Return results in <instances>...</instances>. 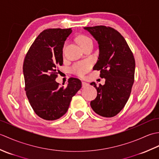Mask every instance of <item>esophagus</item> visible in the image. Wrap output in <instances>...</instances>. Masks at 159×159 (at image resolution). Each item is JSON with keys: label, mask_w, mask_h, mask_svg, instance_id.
Wrapping results in <instances>:
<instances>
[{"label": "esophagus", "mask_w": 159, "mask_h": 159, "mask_svg": "<svg viewBox=\"0 0 159 159\" xmlns=\"http://www.w3.org/2000/svg\"><path fill=\"white\" fill-rule=\"evenodd\" d=\"M88 85H89L88 83H87L85 82H82V86H83V87H87Z\"/></svg>", "instance_id": "esophagus-1"}]
</instances>
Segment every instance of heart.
<instances>
[{
	"mask_svg": "<svg viewBox=\"0 0 159 159\" xmlns=\"http://www.w3.org/2000/svg\"><path fill=\"white\" fill-rule=\"evenodd\" d=\"M76 41L79 43L80 46L82 47L83 49H85L87 46L89 45L93 44V41L89 37L85 35H79L76 37ZM66 46V43L63 45V50L64 51ZM91 69V64L89 62L83 61L79 62L74 63V65L71 67L70 71L72 74L79 77H84L85 74L89 72Z\"/></svg>",
	"mask_w": 159,
	"mask_h": 159,
	"instance_id": "obj_1",
	"label": "heart"
}]
</instances>
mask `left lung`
<instances>
[{
    "mask_svg": "<svg viewBox=\"0 0 159 159\" xmlns=\"http://www.w3.org/2000/svg\"><path fill=\"white\" fill-rule=\"evenodd\" d=\"M99 45L98 60L93 67L100 70L105 84L97 86V96L91 101V107L99 116L111 117L119 113L129 98L134 80L135 60L124 37L110 26H95L84 28Z\"/></svg>",
    "mask_w": 159,
    "mask_h": 159,
    "instance_id": "1",
    "label": "left lung"
}]
</instances>
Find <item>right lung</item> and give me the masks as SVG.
Instances as JSON below:
<instances>
[{
	"label": "right lung",
	"mask_w": 159,
	"mask_h": 159,
	"mask_svg": "<svg viewBox=\"0 0 159 159\" xmlns=\"http://www.w3.org/2000/svg\"><path fill=\"white\" fill-rule=\"evenodd\" d=\"M72 29H48L37 37L23 63L26 94L33 111L46 120L66 114L72 97L82 87L76 78H70L66 87L55 81L58 66L63 65L64 42Z\"/></svg>",
	"instance_id": "right-lung-1"
}]
</instances>
